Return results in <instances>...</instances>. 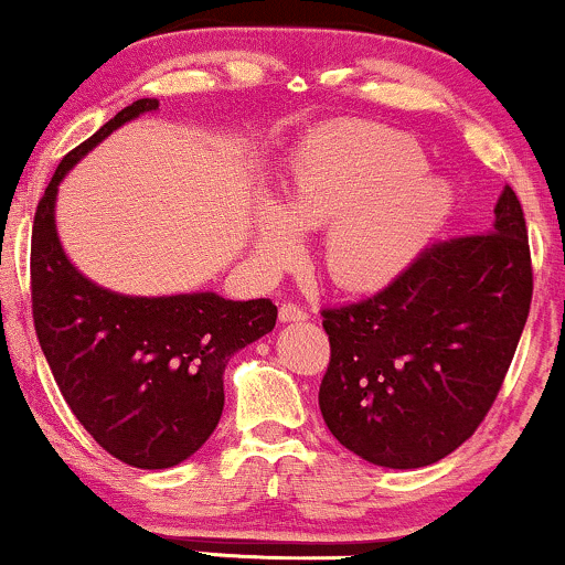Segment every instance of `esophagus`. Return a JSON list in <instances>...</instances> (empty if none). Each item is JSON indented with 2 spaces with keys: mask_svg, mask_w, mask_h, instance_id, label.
Masks as SVG:
<instances>
[{
  "mask_svg": "<svg viewBox=\"0 0 565 565\" xmlns=\"http://www.w3.org/2000/svg\"><path fill=\"white\" fill-rule=\"evenodd\" d=\"M305 319H308V310L300 308L297 302H284L281 308H278V321L295 323V321H305Z\"/></svg>",
  "mask_w": 565,
  "mask_h": 565,
  "instance_id": "esophagus-1",
  "label": "esophagus"
}]
</instances>
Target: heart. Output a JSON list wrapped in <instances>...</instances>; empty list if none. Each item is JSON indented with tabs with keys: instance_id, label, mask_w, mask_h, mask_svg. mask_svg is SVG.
I'll use <instances>...</instances> for the list:
<instances>
[{
	"instance_id": "1",
	"label": "heart",
	"mask_w": 565,
	"mask_h": 565,
	"mask_svg": "<svg viewBox=\"0 0 565 565\" xmlns=\"http://www.w3.org/2000/svg\"><path fill=\"white\" fill-rule=\"evenodd\" d=\"M451 191L425 170L406 135L364 121L310 132L281 180V201L252 215V249L268 270L291 265L297 231L323 233L321 260L337 287L374 289L401 276L436 236Z\"/></svg>"
}]
</instances>
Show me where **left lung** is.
Listing matches in <instances>:
<instances>
[{"label":"left lung","mask_w":565,"mask_h":565,"mask_svg":"<svg viewBox=\"0 0 565 565\" xmlns=\"http://www.w3.org/2000/svg\"><path fill=\"white\" fill-rule=\"evenodd\" d=\"M531 289L526 220L504 185L491 231L430 244L377 295L323 310L332 361L319 406L332 436L391 470L462 446L502 387Z\"/></svg>","instance_id":"left-lung-1"}]
</instances>
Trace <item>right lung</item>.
<instances>
[{"mask_svg":"<svg viewBox=\"0 0 565 565\" xmlns=\"http://www.w3.org/2000/svg\"><path fill=\"white\" fill-rule=\"evenodd\" d=\"M153 111L157 97H140L63 157L31 233L34 327L57 387L103 449L142 470L174 468L206 444L223 414L231 355L276 327L270 300L121 295L68 260L55 225L57 185L114 129Z\"/></svg>","mask_w":565,"mask_h":565,"instance_id":"right-lung-1","label":"right lung"}]
</instances>
